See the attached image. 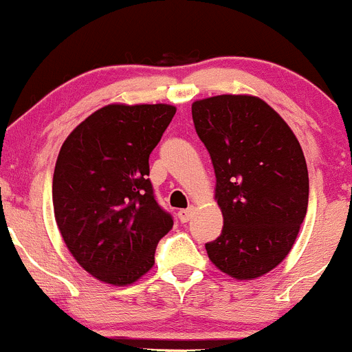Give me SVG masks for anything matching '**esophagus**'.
Segmentation results:
<instances>
[{
  "instance_id": "1",
  "label": "esophagus",
  "mask_w": 352,
  "mask_h": 352,
  "mask_svg": "<svg viewBox=\"0 0 352 352\" xmlns=\"http://www.w3.org/2000/svg\"><path fill=\"white\" fill-rule=\"evenodd\" d=\"M191 215H193V208H191V207L190 208H183V210L177 212V217H179V221L183 222V224H184V222L190 221Z\"/></svg>"
}]
</instances>
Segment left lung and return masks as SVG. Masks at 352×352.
<instances>
[{
    "instance_id": "1",
    "label": "left lung",
    "mask_w": 352,
    "mask_h": 352,
    "mask_svg": "<svg viewBox=\"0 0 352 352\" xmlns=\"http://www.w3.org/2000/svg\"><path fill=\"white\" fill-rule=\"evenodd\" d=\"M195 130L210 154L221 236L208 258L234 279H255L293 248L308 208V169L286 121L258 97L215 96L191 106Z\"/></svg>"
}]
</instances>
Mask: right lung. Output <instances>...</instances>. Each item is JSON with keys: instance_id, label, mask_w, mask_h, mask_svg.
<instances>
[{"instance_id": "right-lung-1", "label": "right lung", "mask_w": 352, "mask_h": 352, "mask_svg": "<svg viewBox=\"0 0 352 352\" xmlns=\"http://www.w3.org/2000/svg\"><path fill=\"white\" fill-rule=\"evenodd\" d=\"M176 114L168 104H111L78 124L53 176L56 224L76 262L126 286L154 265L173 215L157 204L148 157Z\"/></svg>"}]
</instances>
